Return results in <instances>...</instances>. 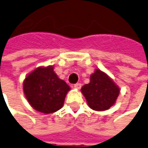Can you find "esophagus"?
Here are the masks:
<instances>
[{"instance_id": "34e87169", "label": "esophagus", "mask_w": 148, "mask_h": 148, "mask_svg": "<svg viewBox=\"0 0 148 148\" xmlns=\"http://www.w3.org/2000/svg\"><path fill=\"white\" fill-rule=\"evenodd\" d=\"M73 87H74V88H76V89L79 90V89L81 88V87H82V84H81V83H76V84H74V86H73Z\"/></svg>"}]
</instances>
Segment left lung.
Returning <instances> with one entry per match:
<instances>
[{
  "mask_svg": "<svg viewBox=\"0 0 148 148\" xmlns=\"http://www.w3.org/2000/svg\"><path fill=\"white\" fill-rule=\"evenodd\" d=\"M87 104L95 111H104L115 103L120 89L104 72L96 69L90 77V82L81 89Z\"/></svg>",
  "mask_w": 148,
  "mask_h": 148,
  "instance_id": "obj_1",
  "label": "left lung"
}]
</instances>
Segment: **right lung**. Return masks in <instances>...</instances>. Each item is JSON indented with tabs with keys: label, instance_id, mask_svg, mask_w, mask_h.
<instances>
[{
	"label": "right lung",
	"instance_id": "obj_1",
	"mask_svg": "<svg viewBox=\"0 0 148 148\" xmlns=\"http://www.w3.org/2000/svg\"><path fill=\"white\" fill-rule=\"evenodd\" d=\"M70 87L57 77L53 66L38 67L23 82L25 96L31 106L43 113H53L62 108Z\"/></svg>",
	"mask_w": 148,
	"mask_h": 148
}]
</instances>
